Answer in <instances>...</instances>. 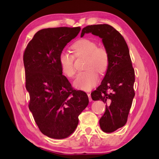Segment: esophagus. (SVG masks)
I'll return each mask as SVG.
<instances>
[{
  "instance_id": "1",
  "label": "esophagus",
  "mask_w": 159,
  "mask_h": 159,
  "mask_svg": "<svg viewBox=\"0 0 159 159\" xmlns=\"http://www.w3.org/2000/svg\"><path fill=\"white\" fill-rule=\"evenodd\" d=\"M87 96H88V97H89V100L90 102H92V98H91V94L89 93H87Z\"/></svg>"
}]
</instances>
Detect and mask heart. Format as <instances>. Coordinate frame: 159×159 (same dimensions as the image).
<instances>
[{"label": "heart", "mask_w": 159, "mask_h": 159, "mask_svg": "<svg viewBox=\"0 0 159 159\" xmlns=\"http://www.w3.org/2000/svg\"><path fill=\"white\" fill-rule=\"evenodd\" d=\"M73 55L62 52L59 57V63L62 72L66 76L72 78L76 74L74 57H85L84 68L86 70L80 72L74 80L76 88L88 91L96 85L98 80V74L105 73L109 66V55L107 50L98 47L97 43L89 39L77 40L71 46Z\"/></svg>", "instance_id": "heart-1"}]
</instances>
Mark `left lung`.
Here are the masks:
<instances>
[{
	"mask_svg": "<svg viewBox=\"0 0 159 159\" xmlns=\"http://www.w3.org/2000/svg\"><path fill=\"white\" fill-rule=\"evenodd\" d=\"M92 33L102 39L109 55V66L100 85L91 93L93 100H102L106 109L100 119L101 129L112 133L126 124L134 96V70L129 49L124 37L112 26L89 25L83 28L80 37Z\"/></svg>",
	"mask_w": 159,
	"mask_h": 159,
	"instance_id": "left-lung-1",
	"label": "left lung"
}]
</instances>
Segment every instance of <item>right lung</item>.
Returning <instances> with one entry per match:
<instances>
[{
	"mask_svg": "<svg viewBox=\"0 0 159 159\" xmlns=\"http://www.w3.org/2000/svg\"><path fill=\"white\" fill-rule=\"evenodd\" d=\"M80 27L43 29L29 42L23 55L29 110L42 133L64 139L79 124V116L88 105L87 93L74 89L63 75L59 57L76 38Z\"/></svg>",
	"mask_w": 159,
	"mask_h": 159,
	"instance_id": "add662e5",
	"label": "right lung"
}]
</instances>
